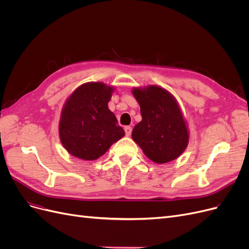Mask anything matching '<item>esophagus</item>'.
I'll list each match as a JSON object with an SVG mask.
<instances>
[{
    "mask_svg": "<svg viewBox=\"0 0 249 249\" xmlns=\"http://www.w3.org/2000/svg\"><path fill=\"white\" fill-rule=\"evenodd\" d=\"M124 132H125V135L126 136H130L131 133H132V127L130 125H126L124 126Z\"/></svg>",
    "mask_w": 249,
    "mask_h": 249,
    "instance_id": "1",
    "label": "esophagus"
}]
</instances>
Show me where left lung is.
I'll use <instances>...</instances> for the list:
<instances>
[{"instance_id":"obj_1","label":"left lung","mask_w":249,"mask_h":249,"mask_svg":"<svg viewBox=\"0 0 249 249\" xmlns=\"http://www.w3.org/2000/svg\"><path fill=\"white\" fill-rule=\"evenodd\" d=\"M133 94L142 116L133 129V140L155 163L177 159L187 147L189 134L175 97L158 86L134 88Z\"/></svg>"}]
</instances>
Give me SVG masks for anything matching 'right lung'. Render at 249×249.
I'll list each match as a JSON object with an SVG mask.
<instances>
[{
	"label": "right lung",
	"mask_w": 249,
	"mask_h": 249,
	"mask_svg": "<svg viewBox=\"0 0 249 249\" xmlns=\"http://www.w3.org/2000/svg\"><path fill=\"white\" fill-rule=\"evenodd\" d=\"M113 88L101 82L78 87L67 99L59 123V136L71 156L96 160L124 131L108 108Z\"/></svg>",
	"instance_id": "add662e5"
}]
</instances>
